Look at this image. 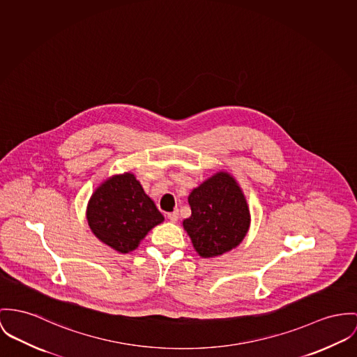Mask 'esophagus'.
Masks as SVG:
<instances>
[{
    "label": "esophagus",
    "instance_id": "esophagus-1",
    "mask_svg": "<svg viewBox=\"0 0 357 357\" xmlns=\"http://www.w3.org/2000/svg\"><path fill=\"white\" fill-rule=\"evenodd\" d=\"M167 218L169 221H172V222H175V221H178L179 219V212L178 211H174V212H169L168 215H167Z\"/></svg>",
    "mask_w": 357,
    "mask_h": 357
}]
</instances>
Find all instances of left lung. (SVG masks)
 Instances as JSON below:
<instances>
[{"mask_svg": "<svg viewBox=\"0 0 357 357\" xmlns=\"http://www.w3.org/2000/svg\"><path fill=\"white\" fill-rule=\"evenodd\" d=\"M192 216L183 227L195 251L204 257H218L238 246L246 236L250 212L246 198L235 179L219 172L189 195Z\"/></svg>", "mask_w": 357, "mask_h": 357, "instance_id": "1", "label": "left lung"}]
</instances>
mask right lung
<instances>
[{
    "label": "right lung",
    "mask_w": 357,
    "mask_h": 357,
    "mask_svg": "<svg viewBox=\"0 0 357 357\" xmlns=\"http://www.w3.org/2000/svg\"><path fill=\"white\" fill-rule=\"evenodd\" d=\"M86 219L103 243L119 252H129L165 218L135 175L123 174L112 176L92 194Z\"/></svg>",
    "instance_id": "obj_1"
}]
</instances>
